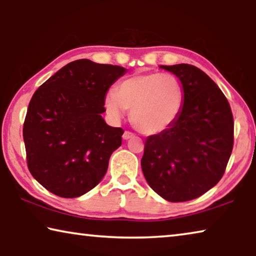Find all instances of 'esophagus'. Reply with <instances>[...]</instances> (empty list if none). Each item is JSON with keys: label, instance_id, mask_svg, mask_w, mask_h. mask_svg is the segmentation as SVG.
<instances>
[{"label": "esophagus", "instance_id": "obj_1", "mask_svg": "<svg viewBox=\"0 0 256 256\" xmlns=\"http://www.w3.org/2000/svg\"><path fill=\"white\" fill-rule=\"evenodd\" d=\"M134 136H136V134H134L133 132H130V131H125V132H124V134H123V138H124V140H128V138H133Z\"/></svg>", "mask_w": 256, "mask_h": 256}]
</instances>
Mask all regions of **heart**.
I'll return each instance as SVG.
<instances>
[{"instance_id": "1", "label": "heart", "mask_w": 256, "mask_h": 256, "mask_svg": "<svg viewBox=\"0 0 256 256\" xmlns=\"http://www.w3.org/2000/svg\"><path fill=\"white\" fill-rule=\"evenodd\" d=\"M185 90L182 81L170 73H141L123 80L105 97L112 118H122L131 110V120L138 131L157 134L170 128L183 110Z\"/></svg>"}]
</instances>
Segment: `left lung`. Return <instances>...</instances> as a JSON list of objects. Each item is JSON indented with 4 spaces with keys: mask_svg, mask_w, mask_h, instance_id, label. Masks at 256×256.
Listing matches in <instances>:
<instances>
[{
    "mask_svg": "<svg viewBox=\"0 0 256 256\" xmlns=\"http://www.w3.org/2000/svg\"><path fill=\"white\" fill-rule=\"evenodd\" d=\"M178 78L183 110L164 131L148 136L141 167L156 193L170 202L201 196L226 170L234 146L230 105L211 78L190 64L160 66Z\"/></svg>",
    "mask_w": 256,
    "mask_h": 256,
    "instance_id": "8db88e82",
    "label": "left lung"
}]
</instances>
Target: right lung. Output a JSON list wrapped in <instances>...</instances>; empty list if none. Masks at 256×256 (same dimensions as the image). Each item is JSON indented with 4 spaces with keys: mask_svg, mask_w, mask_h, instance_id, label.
I'll use <instances>...</instances> for the list:
<instances>
[{
    "mask_svg": "<svg viewBox=\"0 0 256 256\" xmlns=\"http://www.w3.org/2000/svg\"><path fill=\"white\" fill-rule=\"evenodd\" d=\"M125 68L76 60L44 82L24 123L28 170L55 196L76 198L105 176L124 130L102 118L105 96Z\"/></svg>",
    "mask_w": 256,
    "mask_h": 256,
    "instance_id": "right-lung-1",
    "label": "right lung"
}]
</instances>
